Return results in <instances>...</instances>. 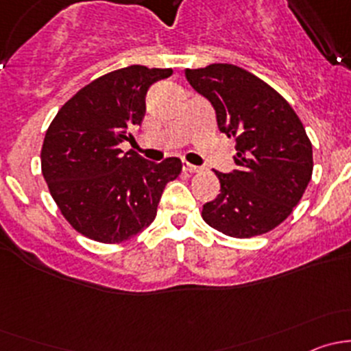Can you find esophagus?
I'll list each match as a JSON object with an SVG mask.
<instances>
[{"mask_svg":"<svg viewBox=\"0 0 351 351\" xmlns=\"http://www.w3.org/2000/svg\"><path fill=\"white\" fill-rule=\"evenodd\" d=\"M183 169H185L186 173H198V171H200V168H198V166L190 165V162H185V165H183Z\"/></svg>","mask_w":351,"mask_h":351,"instance_id":"1","label":"esophagus"}]
</instances>
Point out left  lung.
Returning <instances> with one entry per match:
<instances>
[{
  "mask_svg": "<svg viewBox=\"0 0 351 351\" xmlns=\"http://www.w3.org/2000/svg\"><path fill=\"white\" fill-rule=\"evenodd\" d=\"M193 90L214 105L221 132L236 141L238 169L221 183L202 219L231 238L267 234L292 214L313 176V144L289 101L232 64L185 69Z\"/></svg>",
  "mask_w": 351,
  "mask_h": 351,
  "instance_id": "obj_1",
  "label": "left lung"
}]
</instances>
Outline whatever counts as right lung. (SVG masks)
Returning a JSON list of instances; mask_svg holds the SVG:
<instances>
[{
	"label": "right lung",
	"instance_id": "add662e5",
	"mask_svg": "<svg viewBox=\"0 0 351 351\" xmlns=\"http://www.w3.org/2000/svg\"><path fill=\"white\" fill-rule=\"evenodd\" d=\"M171 74L146 66L104 74L69 98L49 125L42 175L71 228L88 239L117 244L143 232L166 183L182 173L178 158L156 165L120 149L143 122L151 84Z\"/></svg>",
	"mask_w": 351,
	"mask_h": 351
}]
</instances>
